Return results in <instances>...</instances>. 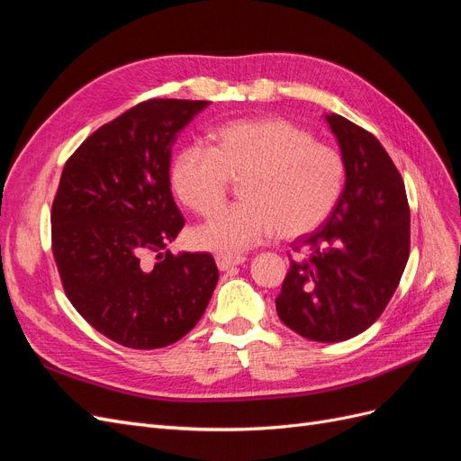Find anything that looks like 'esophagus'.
Returning a JSON list of instances; mask_svg holds the SVG:
<instances>
[{
	"instance_id": "1",
	"label": "esophagus",
	"mask_w": 461,
	"mask_h": 461,
	"mask_svg": "<svg viewBox=\"0 0 461 461\" xmlns=\"http://www.w3.org/2000/svg\"><path fill=\"white\" fill-rule=\"evenodd\" d=\"M244 261H246L244 256H230V254L215 256V263L221 271H229V269L236 267V265H242Z\"/></svg>"
}]
</instances>
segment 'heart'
Returning <instances> with one entry per match:
<instances>
[{"label":"heart","instance_id":"heart-1","mask_svg":"<svg viewBox=\"0 0 461 461\" xmlns=\"http://www.w3.org/2000/svg\"><path fill=\"white\" fill-rule=\"evenodd\" d=\"M212 148H180L171 163V188L190 212L213 215L225 202L229 178L240 180L236 203L194 230L205 249L239 254L269 239L312 232L337 205L344 186L340 153L294 122L239 119L209 132Z\"/></svg>","mask_w":461,"mask_h":461}]
</instances>
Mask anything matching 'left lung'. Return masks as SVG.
I'll list each match as a JSON object with an SVG mask.
<instances>
[{
	"mask_svg": "<svg viewBox=\"0 0 461 461\" xmlns=\"http://www.w3.org/2000/svg\"><path fill=\"white\" fill-rule=\"evenodd\" d=\"M346 169L327 221L296 240L276 313L300 337L342 342L369 329L393 298L410 258L406 186L376 138L340 115H325Z\"/></svg>",
	"mask_w": 461,
	"mask_h": 461,
	"instance_id": "1",
	"label": "left lung"
}]
</instances>
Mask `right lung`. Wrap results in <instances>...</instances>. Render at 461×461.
Segmentation results:
<instances>
[{
	"label": "right lung",
	"mask_w": 461,
	"mask_h": 461,
	"mask_svg": "<svg viewBox=\"0 0 461 461\" xmlns=\"http://www.w3.org/2000/svg\"><path fill=\"white\" fill-rule=\"evenodd\" d=\"M207 105L138 104L88 136L63 167L51 246L65 294L121 346L153 350L180 340L215 290L212 254L167 249L185 227L171 194V148ZM148 253L158 261L149 264Z\"/></svg>",
	"instance_id": "1"
}]
</instances>
